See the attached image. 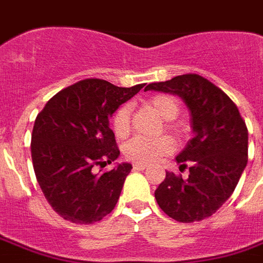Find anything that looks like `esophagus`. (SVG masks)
<instances>
[{
    "mask_svg": "<svg viewBox=\"0 0 263 263\" xmlns=\"http://www.w3.org/2000/svg\"><path fill=\"white\" fill-rule=\"evenodd\" d=\"M146 168H147V165H143V164H135V165H134V169H135V171H144Z\"/></svg>",
    "mask_w": 263,
    "mask_h": 263,
    "instance_id": "1",
    "label": "esophagus"
}]
</instances>
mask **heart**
Segmentation results:
<instances>
[{
	"label": "heart",
	"mask_w": 263,
	"mask_h": 263,
	"mask_svg": "<svg viewBox=\"0 0 263 263\" xmlns=\"http://www.w3.org/2000/svg\"><path fill=\"white\" fill-rule=\"evenodd\" d=\"M147 105L160 116L162 120H173L179 113V103L172 95L158 94L148 99ZM129 123H131V107L123 105L117 109L113 117V129L119 138H124L129 132ZM169 129L179 132V125H168ZM173 150V142L166 136H161L156 139L147 138H134L128 140L124 146V156L128 160L136 164H152L156 162L161 157L166 156Z\"/></svg>",
	"instance_id": "obj_1"
}]
</instances>
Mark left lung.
<instances>
[{
  "label": "left lung",
  "mask_w": 263,
  "mask_h": 263,
  "mask_svg": "<svg viewBox=\"0 0 263 263\" xmlns=\"http://www.w3.org/2000/svg\"><path fill=\"white\" fill-rule=\"evenodd\" d=\"M177 95L190 111L192 139L176 157L180 166L190 164L187 179L166 172L154 192L157 203L180 222L210 217L227 202L247 165L249 132L236 105L224 91L199 75L175 76L148 84Z\"/></svg>",
  "instance_id": "left-lung-1"
}]
</instances>
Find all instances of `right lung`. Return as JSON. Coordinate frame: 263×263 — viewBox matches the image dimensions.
Returning a JSON list of instances; mask_svg holds the SVG:
<instances>
[{"instance_id": "right-lung-1", "label": "right lung", "mask_w": 263, "mask_h": 263, "mask_svg": "<svg viewBox=\"0 0 263 263\" xmlns=\"http://www.w3.org/2000/svg\"><path fill=\"white\" fill-rule=\"evenodd\" d=\"M143 87L82 80L57 92L36 116L31 136L35 176L47 202L64 220L94 224L115 209L132 165L116 164L105 173L92 169L119 158L109 120Z\"/></svg>"}]
</instances>
